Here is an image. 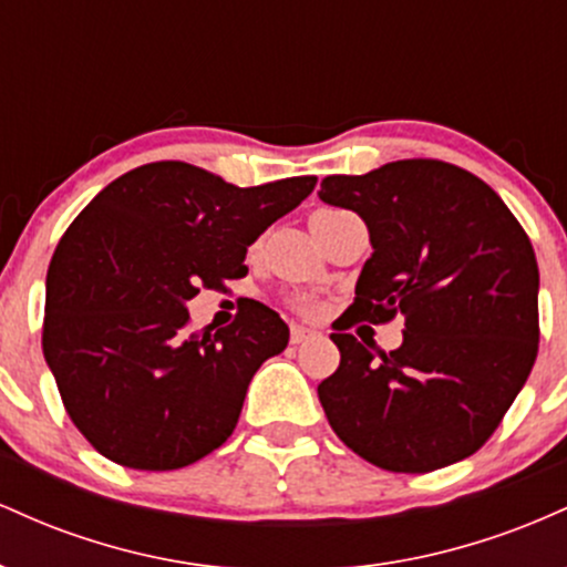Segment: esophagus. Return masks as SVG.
<instances>
[{
    "label": "esophagus",
    "instance_id": "1",
    "mask_svg": "<svg viewBox=\"0 0 567 567\" xmlns=\"http://www.w3.org/2000/svg\"><path fill=\"white\" fill-rule=\"evenodd\" d=\"M311 336H317L315 328H306V324H290V343H301Z\"/></svg>",
    "mask_w": 567,
    "mask_h": 567
}]
</instances>
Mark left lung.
I'll return each instance as SVG.
<instances>
[{"instance_id":"1","label":"left lung","mask_w":567,"mask_h":567,"mask_svg":"<svg viewBox=\"0 0 567 567\" xmlns=\"http://www.w3.org/2000/svg\"><path fill=\"white\" fill-rule=\"evenodd\" d=\"M320 199L365 220L373 252L349 311L405 315L402 347L375 354L338 320L341 365L317 386L343 445L389 472L424 474L485 445L538 351V264L528 234L477 175L400 159L328 175Z\"/></svg>"}]
</instances>
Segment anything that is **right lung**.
Here are the masks:
<instances>
[{"label": "right lung", "mask_w": 567, "mask_h": 567, "mask_svg": "<svg viewBox=\"0 0 567 567\" xmlns=\"http://www.w3.org/2000/svg\"><path fill=\"white\" fill-rule=\"evenodd\" d=\"M315 175L239 188L186 162L112 181L74 218L48 269L42 349L71 421L127 470L167 472L231 437L256 370L288 347L275 309L186 333V303L245 275L247 247Z\"/></svg>", "instance_id": "right-lung-1"}]
</instances>
